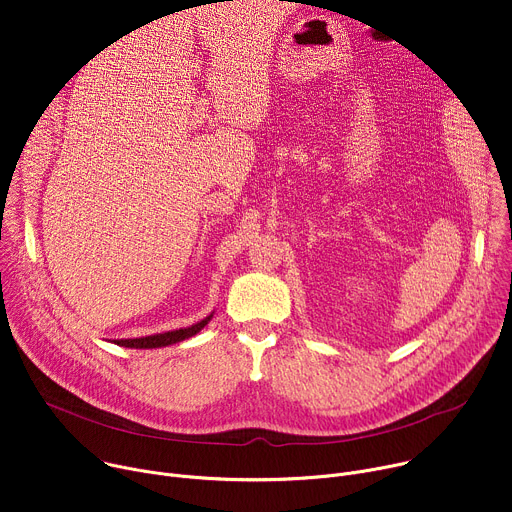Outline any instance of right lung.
Segmentation results:
<instances>
[{"label":"right lung","mask_w":512,"mask_h":512,"mask_svg":"<svg viewBox=\"0 0 512 512\" xmlns=\"http://www.w3.org/2000/svg\"><path fill=\"white\" fill-rule=\"evenodd\" d=\"M212 316L200 320L198 324H192L188 328H180V330H172V332H164V334H154V336H143V338H127V340H117L115 344L125 346V348H160V346H168V344H176L182 342L190 336H194L196 332H200Z\"/></svg>","instance_id":"1"}]
</instances>
